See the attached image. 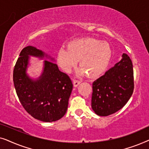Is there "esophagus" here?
<instances>
[{
    "label": "esophagus",
    "instance_id": "34e87169",
    "mask_svg": "<svg viewBox=\"0 0 149 149\" xmlns=\"http://www.w3.org/2000/svg\"><path fill=\"white\" fill-rule=\"evenodd\" d=\"M80 83H81L80 81L76 80V79H74V80H73V84H74V87H77L79 84H80Z\"/></svg>",
    "mask_w": 149,
    "mask_h": 149
}]
</instances>
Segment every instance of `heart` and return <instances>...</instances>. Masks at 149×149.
Returning <instances> with one entry per match:
<instances>
[{"mask_svg":"<svg viewBox=\"0 0 149 149\" xmlns=\"http://www.w3.org/2000/svg\"><path fill=\"white\" fill-rule=\"evenodd\" d=\"M112 55L107 42L93 38H83L72 40L68 48H61L58 52V62L64 72H70L79 60L81 67L78 75L85 74L90 78L100 75L109 64Z\"/></svg>","mask_w":149,"mask_h":149,"instance_id":"1","label":"heart"}]
</instances>
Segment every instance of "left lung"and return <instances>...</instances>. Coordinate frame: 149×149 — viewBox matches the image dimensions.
I'll list each match as a JSON object with an SVG mask.
<instances>
[{
	"label": "left lung",
	"instance_id": "1",
	"mask_svg": "<svg viewBox=\"0 0 149 149\" xmlns=\"http://www.w3.org/2000/svg\"><path fill=\"white\" fill-rule=\"evenodd\" d=\"M131 59L122 55L121 61L93 83L91 108L96 115L109 116L121 109L134 91Z\"/></svg>",
	"mask_w": 149,
	"mask_h": 149
}]
</instances>
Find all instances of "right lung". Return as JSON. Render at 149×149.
I'll return each mask as SVG.
<instances>
[{
	"label": "right lung",
	"mask_w": 149,
	"mask_h": 149,
	"mask_svg": "<svg viewBox=\"0 0 149 149\" xmlns=\"http://www.w3.org/2000/svg\"><path fill=\"white\" fill-rule=\"evenodd\" d=\"M29 56L43 58L41 50L32 46L24 48L13 70V83L22 105L34 119L44 122L60 119L66 114L72 83L66 73L59 70L56 63L44 61L42 74L37 79L26 73ZM52 60H54V59Z\"/></svg>",
	"instance_id": "add662e5"
}]
</instances>
